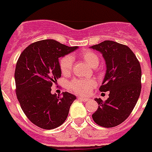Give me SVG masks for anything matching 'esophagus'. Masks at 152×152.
<instances>
[{"instance_id":"1","label":"esophagus","mask_w":152,"mask_h":152,"mask_svg":"<svg viewBox=\"0 0 152 152\" xmlns=\"http://www.w3.org/2000/svg\"><path fill=\"white\" fill-rule=\"evenodd\" d=\"M77 98H78L79 100H81V101H83V102H87V101H88V98H87V97H77Z\"/></svg>"}]
</instances>
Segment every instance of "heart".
Here are the masks:
<instances>
[{
	"label": "heart",
	"mask_w": 152,
	"mask_h": 152,
	"mask_svg": "<svg viewBox=\"0 0 152 152\" xmlns=\"http://www.w3.org/2000/svg\"><path fill=\"white\" fill-rule=\"evenodd\" d=\"M80 56L91 67L96 68L99 64V57L92 50H86L80 53ZM73 59L71 55H65L60 59L59 67L61 73L67 76L71 72ZM95 80H85V79H74L69 83V87L71 91L81 95H87L96 87Z\"/></svg>",
	"instance_id": "heart-1"
}]
</instances>
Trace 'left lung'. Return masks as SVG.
<instances>
[{
    "label": "left lung",
    "instance_id": "8db88e82",
    "mask_svg": "<svg viewBox=\"0 0 152 152\" xmlns=\"http://www.w3.org/2000/svg\"><path fill=\"white\" fill-rule=\"evenodd\" d=\"M91 48L102 53L107 67L100 91H109L104 102L95 99L99 105L92 118L101 126L114 127L127 119L137 102L141 91L140 62L129 47L117 42L104 40Z\"/></svg>",
    "mask_w": 152,
    "mask_h": 152
}]
</instances>
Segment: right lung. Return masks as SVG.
<instances>
[{"mask_svg":"<svg viewBox=\"0 0 152 152\" xmlns=\"http://www.w3.org/2000/svg\"><path fill=\"white\" fill-rule=\"evenodd\" d=\"M77 49L55 40L33 43L21 53L15 71V92L21 108L34 125L44 129L58 127L67 119L76 97L69 92L50 93L61 77L58 58Z\"/></svg>","mask_w":152,"mask_h":152,"instance_id":"add662e5","label":"right lung"}]
</instances>
